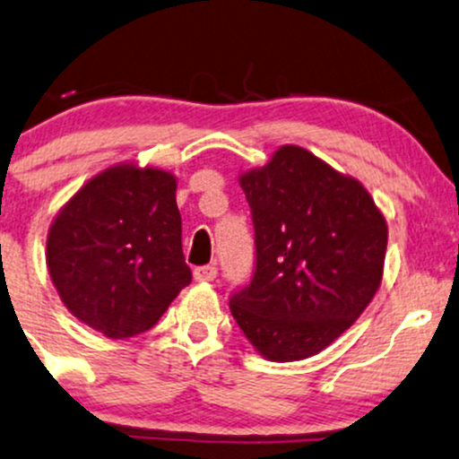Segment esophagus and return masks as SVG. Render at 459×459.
I'll list each match as a JSON object with an SVG mask.
<instances>
[{
	"mask_svg": "<svg viewBox=\"0 0 459 459\" xmlns=\"http://www.w3.org/2000/svg\"><path fill=\"white\" fill-rule=\"evenodd\" d=\"M215 275H218V269H215V264H203V267L195 269L196 282H213Z\"/></svg>",
	"mask_w": 459,
	"mask_h": 459,
	"instance_id": "1",
	"label": "esophagus"
}]
</instances>
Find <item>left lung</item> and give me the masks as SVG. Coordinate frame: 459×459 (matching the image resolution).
<instances>
[{
	"instance_id": "obj_1",
	"label": "left lung",
	"mask_w": 459,
	"mask_h": 459,
	"mask_svg": "<svg viewBox=\"0 0 459 459\" xmlns=\"http://www.w3.org/2000/svg\"><path fill=\"white\" fill-rule=\"evenodd\" d=\"M256 272L230 314L269 361L318 355L361 316L385 272L387 220L366 186L299 145L244 170Z\"/></svg>"
}]
</instances>
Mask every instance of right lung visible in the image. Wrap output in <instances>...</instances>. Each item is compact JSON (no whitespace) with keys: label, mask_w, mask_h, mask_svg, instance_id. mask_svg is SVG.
I'll list each match as a JSON object with an SVG mask.
<instances>
[{"label":"right lung","mask_w":459,"mask_h":459,"mask_svg":"<svg viewBox=\"0 0 459 459\" xmlns=\"http://www.w3.org/2000/svg\"><path fill=\"white\" fill-rule=\"evenodd\" d=\"M177 177L119 162L85 181L48 226L47 267L59 299L113 340L158 323L190 284Z\"/></svg>","instance_id":"add662e5"}]
</instances>
